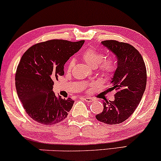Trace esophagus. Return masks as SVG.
Returning a JSON list of instances; mask_svg holds the SVG:
<instances>
[{
    "mask_svg": "<svg viewBox=\"0 0 161 161\" xmlns=\"http://www.w3.org/2000/svg\"><path fill=\"white\" fill-rule=\"evenodd\" d=\"M84 100L85 101H86V102H93L94 101H95V100H94L93 98H92V97H84Z\"/></svg>",
    "mask_w": 161,
    "mask_h": 161,
    "instance_id": "34e87169",
    "label": "esophagus"
}]
</instances>
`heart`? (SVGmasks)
<instances>
[{"mask_svg": "<svg viewBox=\"0 0 161 161\" xmlns=\"http://www.w3.org/2000/svg\"><path fill=\"white\" fill-rule=\"evenodd\" d=\"M81 57L88 66L92 68H96L102 62L101 66V72L104 75H110L115 71L116 68V61L114 57H108L103 61L104 58L102 53L98 52L95 49L89 48L83 51ZM74 65V60H71L67 64V69L69 70Z\"/></svg>", "mask_w": 161, "mask_h": 161, "instance_id": "heart-1", "label": "heart"}]
</instances>
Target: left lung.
I'll return each instance as SVG.
<instances>
[{
    "instance_id": "left-lung-1",
    "label": "left lung",
    "mask_w": 161,
    "mask_h": 161,
    "mask_svg": "<svg viewBox=\"0 0 161 161\" xmlns=\"http://www.w3.org/2000/svg\"><path fill=\"white\" fill-rule=\"evenodd\" d=\"M101 45L115 55L117 66L110 82L109 92H116L114 101L104 102V110L95 116L106 124L123 123L133 114L142 100L147 82L145 62L140 53L129 44L114 40Z\"/></svg>"
}]
</instances>
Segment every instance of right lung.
Segmentation results:
<instances>
[{
  "mask_svg": "<svg viewBox=\"0 0 161 161\" xmlns=\"http://www.w3.org/2000/svg\"><path fill=\"white\" fill-rule=\"evenodd\" d=\"M84 41L50 40L32 46L24 53L16 73V88L25 112L43 125L66 118L74 101L53 92V82L64 75V64L79 51Z\"/></svg>",
  "mask_w": 161,
  "mask_h": 161,
  "instance_id": "add662e5",
  "label": "right lung"
}]
</instances>
